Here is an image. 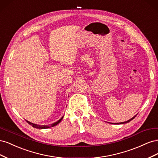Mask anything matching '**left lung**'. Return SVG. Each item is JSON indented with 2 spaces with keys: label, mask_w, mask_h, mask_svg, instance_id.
I'll return each instance as SVG.
<instances>
[{
  "label": "left lung",
  "mask_w": 158,
  "mask_h": 158,
  "mask_svg": "<svg viewBox=\"0 0 158 158\" xmlns=\"http://www.w3.org/2000/svg\"><path fill=\"white\" fill-rule=\"evenodd\" d=\"M135 117H136V115L135 116V117H133L132 118H131V119H129L128 121H125V122H122V123H115V124H125V123H128V122H130V121H131L132 119H134L135 118Z\"/></svg>",
  "instance_id": "left-lung-1"
}]
</instances>
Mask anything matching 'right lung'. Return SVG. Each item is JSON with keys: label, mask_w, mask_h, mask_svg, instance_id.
I'll return each instance as SVG.
<instances>
[{"label": "right lung", "mask_w": 158, "mask_h": 158, "mask_svg": "<svg viewBox=\"0 0 158 158\" xmlns=\"http://www.w3.org/2000/svg\"><path fill=\"white\" fill-rule=\"evenodd\" d=\"M63 117H62V118H60L58 121H56V122H55V123H52V124H51V125H36V124H33V123H30V122H29L28 121H27V123L28 124H29V125H31L33 127L36 128L44 129V128H50V127H55V126H56V125H58V124L61 121L62 119H63Z\"/></svg>", "instance_id": "1"}]
</instances>
